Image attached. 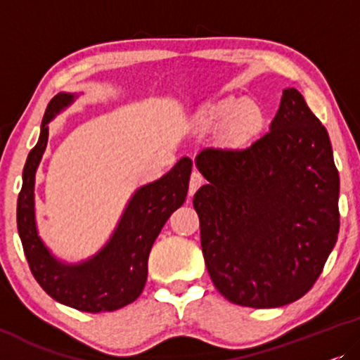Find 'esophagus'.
Wrapping results in <instances>:
<instances>
[{
    "label": "esophagus",
    "instance_id": "34e87169",
    "mask_svg": "<svg viewBox=\"0 0 360 360\" xmlns=\"http://www.w3.org/2000/svg\"><path fill=\"white\" fill-rule=\"evenodd\" d=\"M202 184H204V178H202L200 173L194 171V173L191 174V181H189V195L194 194V192L199 189Z\"/></svg>",
    "mask_w": 360,
    "mask_h": 360
}]
</instances>
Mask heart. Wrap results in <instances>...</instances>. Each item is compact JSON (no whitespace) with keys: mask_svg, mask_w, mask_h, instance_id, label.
<instances>
[{"mask_svg":"<svg viewBox=\"0 0 360 360\" xmlns=\"http://www.w3.org/2000/svg\"><path fill=\"white\" fill-rule=\"evenodd\" d=\"M205 127H226L233 141H248L264 127L266 112L259 104L245 98H225L212 104L200 115Z\"/></svg>","mask_w":360,"mask_h":360,"instance_id":"1","label":"heart"}]
</instances>
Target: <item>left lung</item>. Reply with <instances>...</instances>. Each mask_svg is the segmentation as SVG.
<instances>
[{
    "label": "left lung",
    "instance_id": "left-lung-1",
    "mask_svg": "<svg viewBox=\"0 0 360 360\" xmlns=\"http://www.w3.org/2000/svg\"><path fill=\"white\" fill-rule=\"evenodd\" d=\"M194 195L210 279L231 303L277 308L313 287L339 233L330 135L295 88L267 134L245 148H204Z\"/></svg>",
    "mask_w": 360,
    "mask_h": 360
}]
</instances>
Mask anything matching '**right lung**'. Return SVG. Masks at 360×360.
<instances>
[{"instance_id": "obj_1", "label": "right lung", "mask_w": 360, "mask_h": 360, "mask_svg": "<svg viewBox=\"0 0 360 360\" xmlns=\"http://www.w3.org/2000/svg\"><path fill=\"white\" fill-rule=\"evenodd\" d=\"M77 98L78 94L60 93L45 110L37 145L30 150L22 171L18 231L32 276L53 300L79 311H114L136 300L143 290L151 246L169 215L184 204L192 161L184 156L160 179L140 186L125 205L112 235L96 255L79 262L58 259L39 235L35 173L47 148L49 124Z\"/></svg>"}]
</instances>
